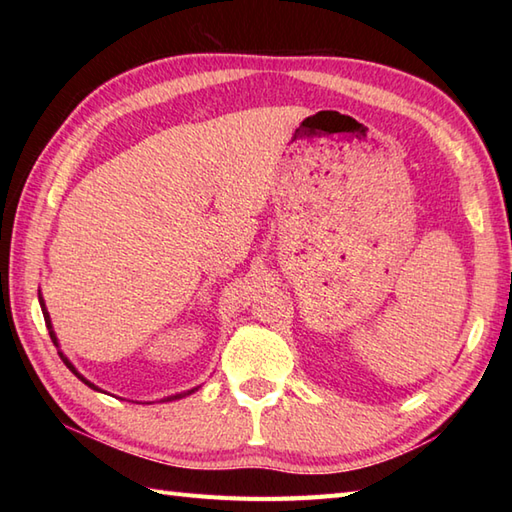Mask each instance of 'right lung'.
I'll list each match as a JSON object with an SVG mask.
<instances>
[{
	"label": "right lung",
	"instance_id": "1",
	"mask_svg": "<svg viewBox=\"0 0 512 512\" xmlns=\"http://www.w3.org/2000/svg\"><path fill=\"white\" fill-rule=\"evenodd\" d=\"M39 303H41V312H43V319H46V328H48V332H50V339H52V343L54 345H57L59 347V341H57V334H54V330H52V321H50V314H48V310H46V303H43V299L39 297ZM59 356H61V361L65 363V367H68L70 369V372L76 376V378H79V380H83V383L85 385H88V387H92V389H96V391H101L99 387H96L94 383H90V380L88 378H83L79 372H76V367L68 361V356H65L61 350H59ZM200 387H193V389H189V391H180V394H173V396H167V398H162V402H169V400H178V398H184V396H189V394H193V391H198Z\"/></svg>",
	"mask_w": 512,
	"mask_h": 512
}]
</instances>
